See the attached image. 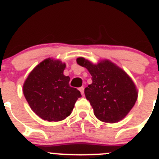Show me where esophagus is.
<instances>
[{"mask_svg": "<svg viewBox=\"0 0 159 159\" xmlns=\"http://www.w3.org/2000/svg\"><path fill=\"white\" fill-rule=\"evenodd\" d=\"M79 90H80V92H81V94H82V95H84V87H80V89H79Z\"/></svg>", "mask_w": 159, "mask_h": 159, "instance_id": "esophagus-1", "label": "esophagus"}]
</instances>
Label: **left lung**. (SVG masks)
Returning <instances> with one entry per match:
<instances>
[{"label": "left lung", "instance_id": "8db88e82", "mask_svg": "<svg viewBox=\"0 0 159 159\" xmlns=\"http://www.w3.org/2000/svg\"><path fill=\"white\" fill-rule=\"evenodd\" d=\"M76 62L84 67L92 76V84L84 89L94 116L99 120L116 123L127 116L136 103L138 90L130 76L108 59L94 64L78 57Z\"/></svg>", "mask_w": 159, "mask_h": 159}]
</instances>
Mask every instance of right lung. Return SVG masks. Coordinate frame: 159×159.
I'll return each instance as SVG.
<instances>
[{
  "label": "right lung",
  "mask_w": 159,
  "mask_h": 159,
  "mask_svg": "<svg viewBox=\"0 0 159 159\" xmlns=\"http://www.w3.org/2000/svg\"><path fill=\"white\" fill-rule=\"evenodd\" d=\"M66 64L46 58L36 65L23 85V92L31 110L43 120H65L81 97L80 91L69 86V76L64 75Z\"/></svg>",
  "instance_id": "1"
}]
</instances>
